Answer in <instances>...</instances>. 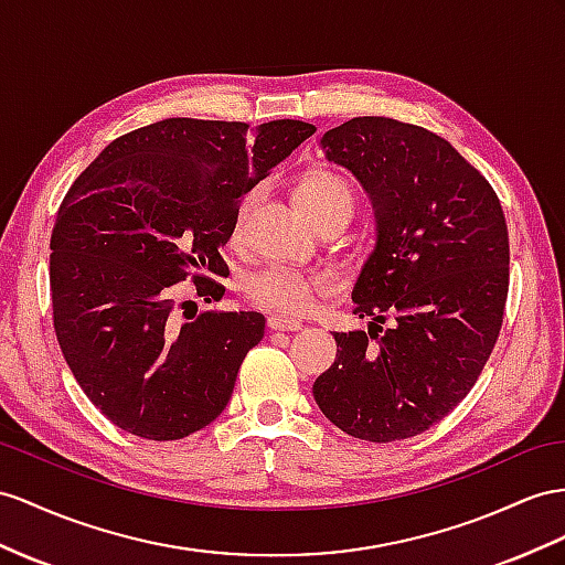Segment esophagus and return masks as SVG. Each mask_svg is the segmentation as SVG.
Returning <instances> with one entry per match:
<instances>
[{
	"label": "esophagus",
	"mask_w": 565,
	"mask_h": 565,
	"mask_svg": "<svg viewBox=\"0 0 565 565\" xmlns=\"http://www.w3.org/2000/svg\"><path fill=\"white\" fill-rule=\"evenodd\" d=\"M267 327H269L271 331H298V329H302L300 322H296V320H284V317H269Z\"/></svg>",
	"instance_id": "34e87169"
}]
</instances>
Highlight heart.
<instances>
[{
	"mask_svg": "<svg viewBox=\"0 0 565 565\" xmlns=\"http://www.w3.org/2000/svg\"><path fill=\"white\" fill-rule=\"evenodd\" d=\"M296 205L298 210L308 216L312 224H317L339 207H355V193L351 183L345 181L341 173L320 169L308 173L302 179L296 191ZM255 205V191L245 195L234 214V222H231V238L238 241L245 234V226H248L250 212ZM331 281L320 274H308L291 267H265L248 279L243 281V296L253 302L255 308H263L274 315L284 317H302L308 315L315 306V300L320 294L329 291Z\"/></svg>",
	"mask_w": 565,
	"mask_h": 565,
	"instance_id": "heart-1",
	"label": "heart"
}]
</instances>
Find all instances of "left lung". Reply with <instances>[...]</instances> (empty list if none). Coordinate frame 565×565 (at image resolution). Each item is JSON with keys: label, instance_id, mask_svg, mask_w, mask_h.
<instances>
[{"label": "left lung", "instance_id": "left-lung-1", "mask_svg": "<svg viewBox=\"0 0 565 565\" xmlns=\"http://www.w3.org/2000/svg\"><path fill=\"white\" fill-rule=\"evenodd\" d=\"M377 216V245L353 288L367 331H337L317 406L374 444L417 437L468 396L499 339L509 228L494 188L423 126L355 117L322 136ZM392 316V330L381 324ZM381 324L377 326L376 322Z\"/></svg>", "mask_w": 565, "mask_h": 565}]
</instances>
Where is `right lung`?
<instances>
[{"label":"right lung","mask_w":565,"mask_h":565,"mask_svg":"<svg viewBox=\"0 0 565 565\" xmlns=\"http://www.w3.org/2000/svg\"><path fill=\"white\" fill-rule=\"evenodd\" d=\"M312 134L296 119L255 131L164 119L111 140L68 188L50 241L54 331L85 396L119 429L173 441L226 408L265 317H188L179 284L222 300L212 277L226 269L220 248L241 198Z\"/></svg>","instance_id":"right-lung-1"}]
</instances>
